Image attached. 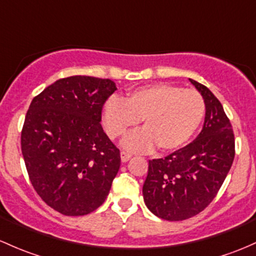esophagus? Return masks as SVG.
<instances>
[{
  "instance_id": "esophagus-1",
  "label": "esophagus",
  "mask_w": 256,
  "mask_h": 256,
  "mask_svg": "<svg viewBox=\"0 0 256 256\" xmlns=\"http://www.w3.org/2000/svg\"><path fill=\"white\" fill-rule=\"evenodd\" d=\"M120 158H121V162L126 163L131 158V154H130V153L125 152V150H121V152H120Z\"/></svg>"
}]
</instances>
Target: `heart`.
<instances>
[{
  "label": "heart",
  "instance_id": "obj_1",
  "mask_svg": "<svg viewBox=\"0 0 256 256\" xmlns=\"http://www.w3.org/2000/svg\"><path fill=\"white\" fill-rule=\"evenodd\" d=\"M205 115L202 96L192 90L160 83L134 90L122 99L112 96L104 106V126L112 138L122 136L142 120L144 128L122 140L124 148L146 153L173 152L195 135Z\"/></svg>",
  "mask_w": 256,
  "mask_h": 256
}]
</instances>
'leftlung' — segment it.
Wrapping results in <instances>:
<instances>
[{"mask_svg": "<svg viewBox=\"0 0 256 256\" xmlns=\"http://www.w3.org/2000/svg\"><path fill=\"white\" fill-rule=\"evenodd\" d=\"M190 82L205 103L202 130L188 146L150 160L142 188L147 208L166 220H188L205 210L234 160V135L222 104L205 86Z\"/></svg>", "mask_w": 256, "mask_h": 256, "instance_id": "left-lung-1", "label": "left lung"}]
</instances>
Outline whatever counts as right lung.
Returning <instances> with one entry per match:
<instances>
[{
    "instance_id": "obj_1",
    "label": "right lung",
    "mask_w": 256,
    "mask_h": 256,
    "mask_svg": "<svg viewBox=\"0 0 256 256\" xmlns=\"http://www.w3.org/2000/svg\"><path fill=\"white\" fill-rule=\"evenodd\" d=\"M110 80H58L32 100L22 153L38 195L66 216H84L106 201L120 152L100 125L102 108L116 90Z\"/></svg>"
}]
</instances>
